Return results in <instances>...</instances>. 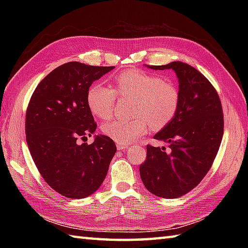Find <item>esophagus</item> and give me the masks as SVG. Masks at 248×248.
I'll use <instances>...</instances> for the list:
<instances>
[{
  "instance_id": "esophagus-1",
  "label": "esophagus",
  "mask_w": 248,
  "mask_h": 248,
  "mask_svg": "<svg viewBox=\"0 0 248 248\" xmlns=\"http://www.w3.org/2000/svg\"><path fill=\"white\" fill-rule=\"evenodd\" d=\"M117 149L119 150V151H121V150H124V149H127L128 147H129V145L128 144H121V143H117Z\"/></svg>"
}]
</instances>
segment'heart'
I'll return each mask as SVG.
<instances>
[{"mask_svg": "<svg viewBox=\"0 0 248 248\" xmlns=\"http://www.w3.org/2000/svg\"><path fill=\"white\" fill-rule=\"evenodd\" d=\"M116 96L136 99L132 120L115 119L104 124L105 135L117 143L129 144L152 129L170 124L178 113L180 93L177 86L159 76L131 69L116 77L112 88L94 83L87 92V105L98 118L108 119L113 113Z\"/></svg>", "mask_w": 248, "mask_h": 248, "instance_id": "b5f03b06", "label": "heart"}]
</instances>
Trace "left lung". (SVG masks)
Masks as SVG:
<instances>
[{"label": "left lung", "mask_w": 248, "mask_h": 248, "mask_svg": "<svg viewBox=\"0 0 248 248\" xmlns=\"http://www.w3.org/2000/svg\"><path fill=\"white\" fill-rule=\"evenodd\" d=\"M147 67L176 72L180 105L171 123L154 136L170 144V150L147 146L140 175L150 193L178 198L197 186L212 166L224 133L222 103L208 78L186 62Z\"/></svg>", "instance_id": "8db88e82"}]
</instances>
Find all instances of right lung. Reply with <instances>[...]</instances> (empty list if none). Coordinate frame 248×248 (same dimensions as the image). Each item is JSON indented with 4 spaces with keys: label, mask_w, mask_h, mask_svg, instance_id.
<instances>
[{
    "label": "right lung",
    "mask_w": 248,
    "mask_h": 248,
    "mask_svg": "<svg viewBox=\"0 0 248 248\" xmlns=\"http://www.w3.org/2000/svg\"><path fill=\"white\" fill-rule=\"evenodd\" d=\"M114 68L66 62L51 71L31 97L26 143L41 177L62 196L81 199L96 192L117 150L107 135H96L91 145L78 143L97 128L87 105L88 89Z\"/></svg>",
    "instance_id": "obj_1"
}]
</instances>
